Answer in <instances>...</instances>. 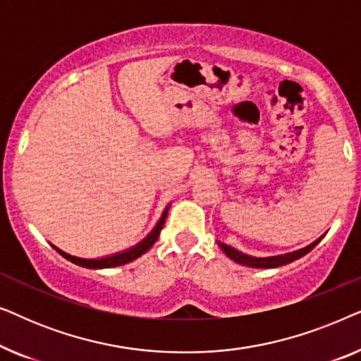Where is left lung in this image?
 I'll list each match as a JSON object with an SVG mask.
<instances>
[{
  "mask_svg": "<svg viewBox=\"0 0 361 361\" xmlns=\"http://www.w3.org/2000/svg\"><path fill=\"white\" fill-rule=\"evenodd\" d=\"M322 236H320V238H317L315 241H312V243H310V245L304 246V248H300V250L290 251V253H284V255H278V256H266V258H256V256L245 255V253H241V251H238V250L231 248V246H228V245L220 243V241H219V246H220L221 250H224V253L228 256L230 259L235 261V263L248 266V268L269 269V268H278V266H283V264H289V263H293V261H295V259L302 258V256L307 255L309 251L314 248V246H317L319 241L322 240Z\"/></svg>",
  "mask_w": 361,
  "mask_h": 361,
  "instance_id": "left-lung-1",
  "label": "left lung"
}]
</instances>
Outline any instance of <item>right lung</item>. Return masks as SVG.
Instances as JSON below:
<instances>
[{
  "label": "right lung",
  "mask_w": 361,
  "mask_h": 361,
  "mask_svg": "<svg viewBox=\"0 0 361 361\" xmlns=\"http://www.w3.org/2000/svg\"><path fill=\"white\" fill-rule=\"evenodd\" d=\"M171 204L166 207V210L162 212L159 221H157L154 228L149 231V235L146 236L145 240H141L140 243H136L135 246H131V248L128 250H123V251H118V253H113V255H108V256H102V258H78V256H72L66 253V251L59 250L57 246H54L56 251H59L63 258L72 261L73 264L77 266H82V268H90V269H103V268H115V266H121V264H126L130 263V261L140 258L141 255H145L147 250L151 248L152 245L156 243V240L159 238L161 235V230L162 226H164V221H166V216H167V210H169Z\"/></svg>",
  "instance_id": "obj_1"
}]
</instances>
